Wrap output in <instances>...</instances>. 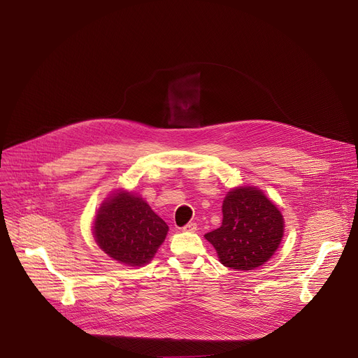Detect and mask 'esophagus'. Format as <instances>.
<instances>
[{"mask_svg":"<svg viewBox=\"0 0 358 358\" xmlns=\"http://www.w3.org/2000/svg\"><path fill=\"white\" fill-rule=\"evenodd\" d=\"M182 231H185V232H195L196 231V224L195 222H188L185 227H182Z\"/></svg>","mask_w":358,"mask_h":358,"instance_id":"obj_1","label":"esophagus"}]
</instances>
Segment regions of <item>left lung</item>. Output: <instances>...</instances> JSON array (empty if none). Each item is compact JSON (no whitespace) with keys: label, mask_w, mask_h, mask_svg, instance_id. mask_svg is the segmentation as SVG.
I'll return each instance as SVG.
<instances>
[{"label":"left lung","mask_w":358,"mask_h":358,"mask_svg":"<svg viewBox=\"0 0 358 358\" xmlns=\"http://www.w3.org/2000/svg\"><path fill=\"white\" fill-rule=\"evenodd\" d=\"M222 225L206 234L221 264L252 271L268 262L283 238V215L257 187H236L222 203Z\"/></svg>","instance_id":"obj_1"}]
</instances>
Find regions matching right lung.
Wrapping results in <instances>:
<instances>
[{
	"instance_id": "add662e5",
	"label": "right lung",
	"mask_w": 358,
	"mask_h": 358,
	"mask_svg": "<svg viewBox=\"0 0 358 358\" xmlns=\"http://www.w3.org/2000/svg\"><path fill=\"white\" fill-rule=\"evenodd\" d=\"M167 232L169 225L148 203L127 191H119L101 203L93 225L99 248L129 266L148 264Z\"/></svg>"
}]
</instances>
